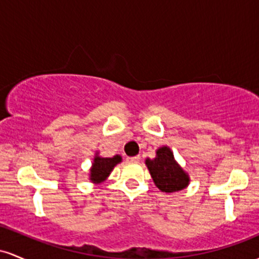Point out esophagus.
Segmentation results:
<instances>
[{"label":"esophagus","instance_id":"1","mask_svg":"<svg viewBox=\"0 0 259 259\" xmlns=\"http://www.w3.org/2000/svg\"><path fill=\"white\" fill-rule=\"evenodd\" d=\"M139 160H141V156H139V155L132 156V158H130V161H132V162H138Z\"/></svg>","mask_w":259,"mask_h":259}]
</instances>
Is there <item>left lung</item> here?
<instances>
[{"instance_id": "obj_1", "label": "left lung", "mask_w": 259, "mask_h": 259, "mask_svg": "<svg viewBox=\"0 0 259 259\" xmlns=\"http://www.w3.org/2000/svg\"><path fill=\"white\" fill-rule=\"evenodd\" d=\"M155 153V158L145 159V165L156 187L165 193L185 190L190 185V175L176 161L172 150L167 145H162Z\"/></svg>"}]
</instances>
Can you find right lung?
I'll use <instances>...</instances> for the list:
<instances>
[{
  "label": "right lung",
  "mask_w": 259,
  "mask_h": 259,
  "mask_svg": "<svg viewBox=\"0 0 259 259\" xmlns=\"http://www.w3.org/2000/svg\"><path fill=\"white\" fill-rule=\"evenodd\" d=\"M122 161V156L116 154L112 158H104L99 152L95 153L94 159H93L92 167L89 170V180L92 184L99 185L106 181L107 177L112 172L114 167Z\"/></svg>",
  "instance_id": "1"
}]
</instances>
